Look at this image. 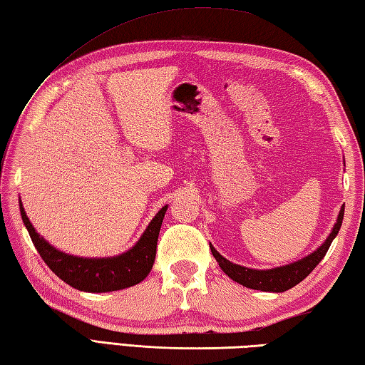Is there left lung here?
Returning <instances> with one entry per match:
<instances>
[{
    "mask_svg": "<svg viewBox=\"0 0 365 365\" xmlns=\"http://www.w3.org/2000/svg\"><path fill=\"white\" fill-rule=\"evenodd\" d=\"M344 212H345V207L340 208V213H339V218H337L334 229H332L329 237L327 238V242H324L319 247V250L312 252L311 255H307V257L301 259L294 263H290V265H285V267H279V268H273V269L245 268L242 265H237V263L229 262L227 259H224L212 245H210V250H212V254L216 259V262L220 263L221 269L230 279H234L235 282L247 287V289L281 293V292L292 289V287L299 284L302 279L311 274L312 269L319 265L322 259L327 255L332 240L336 238V235L340 230V226H342Z\"/></svg>",
    "mask_w": 365,
    "mask_h": 365,
    "instance_id": "8db88e82",
    "label": "left lung"
}]
</instances>
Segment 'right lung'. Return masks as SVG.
<instances>
[{
	"instance_id": "obj_1",
	"label": "right lung",
	"mask_w": 365,
	"mask_h": 365,
	"mask_svg": "<svg viewBox=\"0 0 365 365\" xmlns=\"http://www.w3.org/2000/svg\"><path fill=\"white\" fill-rule=\"evenodd\" d=\"M168 210L165 205L147 226L143 237L130 251L118 257L83 259L58 251L34 230L20 202L21 220L29 232L37 252L59 279L76 290L103 293L122 290L144 281L150 273L157 254V242L163 218Z\"/></svg>"
}]
</instances>
